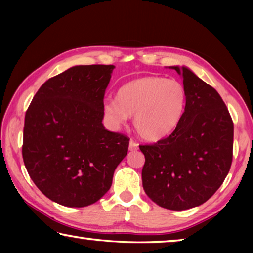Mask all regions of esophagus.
Wrapping results in <instances>:
<instances>
[{
    "instance_id": "obj_1",
    "label": "esophagus",
    "mask_w": 253,
    "mask_h": 253,
    "mask_svg": "<svg viewBox=\"0 0 253 253\" xmlns=\"http://www.w3.org/2000/svg\"><path fill=\"white\" fill-rule=\"evenodd\" d=\"M138 149V144H137L135 140L130 139L129 142V151H137Z\"/></svg>"
}]
</instances>
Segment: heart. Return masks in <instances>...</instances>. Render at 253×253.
Wrapping results in <instances>:
<instances>
[{
    "instance_id": "1",
    "label": "heart",
    "mask_w": 253,
    "mask_h": 253,
    "mask_svg": "<svg viewBox=\"0 0 253 253\" xmlns=\"http://www.w3.org/2000/svg\"><path fill=\"white\" fill-rule=\"evenodd\" d=\"M186 90L177 80L144 76L118 88L115 99L102 106L106 118L114 126L134 116V127L142 138L156 142L175 130L186 107Z\"/></svg>"
}]
</instances>
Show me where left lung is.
I'll return each mask as SVG.
<instances>
[{
  "mask_svg": "<svg viewBox=\"0 0 253 253\" xmlns=\"http://www.w3.org/2000/svg\"><path fill=\"white\" fill-rule=\"evenodd\" d=\"M186 107L169 136L139 145L145 156V193L162 208L182 211L203 204L219 190L233 156V122L215 89L185 67Z\"/></svg>",
  "mask_w": 253,
  "mask_h": 253,
  "instance_id": "8db88e82",
  "label": "left lung"
}]
</instances>
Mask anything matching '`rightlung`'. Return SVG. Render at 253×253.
I'll use <instances>...</instances> for the list:
<instances>
[{
	"label": "right lung",
	"mask_w": 253,
	"mask_h": 253,
	"mask_svg": "<svg viewBox=\"0 0 253 253\" xmlns=\"http://www.w3.org/2000/svg\"><path fill=\"white\" fill-rule=\"evenodd\" d=\"M111 65L76 66L41 85L25 113L22 156L30 177L53 202H97L127 155L129 138L105 129Z\"/></svg>",
	"instance_id": "1"
}]
</instances>
